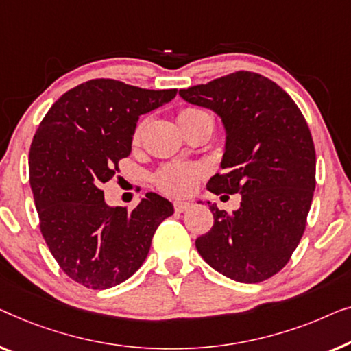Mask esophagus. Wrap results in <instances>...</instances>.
Segmentation results:
<instances>
[{
  "label": "esophagus",
  "mask_w": 351,
  "mask_h": 351,
  "mask_svg": "<svg viewBox=\"0 0 351 351\" xmlns=\"http://www.w3.org/2000/svg\"><path fill=\"white\" fill-rule=\"evenodd\" d=\"M173 208H175L176 213H182V211H186V210L191 208V204H189V202L176 200L175 204H173Z\"/></svg>",
  "instance_id": "obj_1"
}]
</instances>
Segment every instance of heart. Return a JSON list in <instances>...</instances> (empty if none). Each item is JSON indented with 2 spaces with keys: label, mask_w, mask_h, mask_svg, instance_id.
<instances>
[{
  "label": "heart",
  "mask_w": 351,
  "mask_h": 351,
  "mask_svg": "<svg viewBox=\"0 0 351 351\" xmlns=\"http://www.w3.org/2000/svg\"><path fill=\"white\" fill-rule=\"evenodd\" d=\"M202 119H211L205 111L199 110V108H182L178 112V122L182 128L189 127L191 124H195ZM143 124L136 127L135 130V140L140 136ZM204 175V169L200 165L192 164H170L162 167L156 175V182L162 191L170 195H187L195 189L197 182H199L200 176Z\"/></svg>",
  "instance_id": "heart-1"
}]
</instances>
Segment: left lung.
Listing matches in <instances>:
<instances>
[{"instance_id":"8db88e82","label":"left lung","mask_w":351,"mask_h":351,"mask_svg":"<svg viewBox=\"0 0 351 351\" xmlns=\"http://www.w3.org/2000/svg\"><path fill=\"white\" fill-rule=\"evenodd\" d=\"M226 128L221 167L206 189L241 194L234 213L210 205L215 223L197 251L227 278L259 283L278 274L302 239L315 191L312 133L293 98L269 77L235 71L180 90Z\"/></svg>"}]
</instances>
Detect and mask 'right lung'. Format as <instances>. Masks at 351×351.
<instances>
[{"instance_id":"1","label":"right lung","mask_w":351,"mask_h":351,"mask_svg":"<svg viewBox=\"0 0 351 351\" xmlns=\"http://www.w3.org/2000/svg\"><path fill=\"white\" fill-rule=\"evenodd\" d=\"M116 79H90L58 98L34 133L28 169L39 229L76 283L108 289L145 263L173 205L147 192L136 208L106 205L100 189L132 151L138 117L176 97Z\"/></svg>"}]
</instances>
